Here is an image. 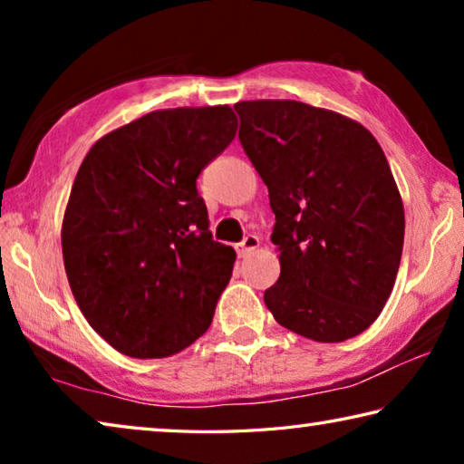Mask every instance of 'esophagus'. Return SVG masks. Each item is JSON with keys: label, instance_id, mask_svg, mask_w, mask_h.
I'll use <instances>...</instances> for the list:
<instances>
[{"label": "esophagus", "instance_id": "1", "mask_svg": "<svg viewBox=\"0 0 464 464\" xmlns=\"http://www.w3.org/2000/svg\"><path fill=\"white\" fill-rule=\"evenodd\" d=\"M257 246H260V239H257L256 235H247V237H243V241L237 243V254H239V257L249 256L251 251L257 249Z\"/></svg>", "mask_w": 464, "mask_h": 464}]
</instances>
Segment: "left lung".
I'll return each mask as SVG.
<instances>
[{
    "instance_id": "obj_1",
    "label": "left lung",
    "mask_w": 464,
    "mask_h": 464,
    "mask_svg": "<svg viewBox=\"0 0 464 464\" xmlns=\"http://www.w3.org/2000/svg\"><path fill=\"white\" fill-rule=\"evenodd\" d=\"M239 140L276 215L280 278L264 293L282 327L350 340L379 317L401 264L405 215L362 124L295 100L235 104Z\"/></svg>"
}]
</instances>
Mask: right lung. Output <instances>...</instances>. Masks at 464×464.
I'll use <instances>...</instances> for the list:
<instances>
[{"label":"right lung","instance_id":"obj_1","mask_svg":"<svg viewBox=\"0 0 464 464\" xmlns=\"http://www.w3.org/2000/svg\"><path fill=\"white\" fill-rule=\"evenodd\" d=\"M237 132L229 106L157 110L85 155L63 218L69 286L93 332L166 358L207 332L235 251L213 239L200 171Z\"/></svg>","mask_w":464,"mask_h":464}]
</instances>
